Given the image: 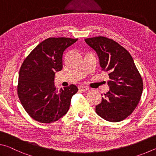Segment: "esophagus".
<instances>
[{
	"mask_svg": "<svg viewBox=\"0 0 156 156\" xmlns=\"http://www.w3.org/2000/svg\"><path fill=\"white\" fill-rule=\"evenodd\" d=\"M78 88H79V90H80L81 92H85V91H87L89 90V88L88 87H86V86H83V85L79 86Z\"/></svg>",
	"mask_w": 156,
	"mask_h": 156,
	"instance_id": "obj_1",
	"label": "esophagus"
}]
</instances>
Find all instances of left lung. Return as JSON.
<instances>
[{
    "label": "left lung",
    "mask_w": 156,
    "mask_h": 156,
    "mask_svg": "<svg viewBox=\"0 0 156 156\" xmlns=\"http://www.w3.org/2000/svg\"><path fill=\"white\" fill-rule=\"evenodd\" d=\"M85 41L98 54L102 70L108 72L110 79L109 90L96 106V113L106 121H122L133 113L141 98V75L130 53L113 39L97 37Z\"/></svg>",
    "instance_id": "obj_1"
}]
</instances>
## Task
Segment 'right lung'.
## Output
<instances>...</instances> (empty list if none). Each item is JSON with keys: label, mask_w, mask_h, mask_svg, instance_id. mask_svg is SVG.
Segmentation results:
<instances>
[{"label": "right lung", "mask_w": 156, "mask_h": 156, "mask_svg": "<svg viewBox=\"0 0 156 156\" xmlns=\"http://www.w3.org/2000/svg\"><path fill=\"white\" fill-rule=\"evenodd\" d=\"M78 39L48 38L33 50L24 60L19 75L17 92L28 115L41 123L49 124L67 113L75 85L55 86V73L62 70L63 54Z\"/></svg>", "instance_id": "1"}]
</instances>
